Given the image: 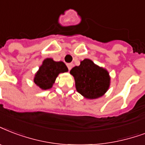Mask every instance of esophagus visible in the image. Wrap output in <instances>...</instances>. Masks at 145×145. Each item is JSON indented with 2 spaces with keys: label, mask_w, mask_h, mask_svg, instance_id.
Wrapping results in <instances>:
<instances>
[{
  "label": "esophagus",
  "mask_w": 145,
  "mask_h": 145,
  "mask_svg": "<svg viewBox=\"0 0 145 145\" xmlns=\"http://www.w3.org/2000/svg\"><path fill=\"white\" fill-rule=\"evenodd\" d=\"M67 66H68V70L70 71L71 69V68H72V64L71 63H68V64H67Z\"/></svg>",
  "instance_id": "1"
}]
</instances>
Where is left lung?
Listing matches in <instances>:
<instances>
[{
    "label": "left lung",
    "mask_w": 145,
    "mask_h": 145,
    "mask_svg": "<svg viewBox=\"0 0 145 145\" xmlns=\"http://www.w3.org/2000/svg\"><path fill=\"white\" fill-rule=\"evenodd\" d=\"M70 74L74 78L77 91L86 99L99 98L109 90L110 76L108 71L89 58L81 61L79 66L71 70Z\"/></svg>",
    "instance_id": "1"
}]
</instances>
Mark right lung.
<instances>
[{"label":"right lung","instance_id":"add662e5","mask_svg":"<svg viewBox=\"0 0 145 145\" xmlns=\"http://www.w3.org/2000/svg\"><path fill=\"white\" fill-rule=\"evenodd\" d=\"M68 71V68L63 61L46 58L36 73L33 81L42 90H48L52 87L59 74Z\"/></svg>","mask_w":145,"mask_h":145}]
</instances>
